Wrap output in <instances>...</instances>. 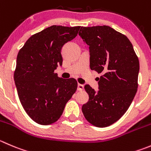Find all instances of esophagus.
Instances as JSON below:
<instances>
[{
    "instance_id": "34e87169",
    "label": "esophagus",
    "mask_w": 151,
    "mask_h": 151,
    "mask_svg": "<svg viewBox=\"0 0 151 151\" xmlns=\"http://www.w3.org/2000/svg\"><path fill=\"white\" fill-rule=\"evenodd\" d=\"M83 89H84V85H82V84L77 85V90L83 91Z\"/></svg>"
}]
</instances>
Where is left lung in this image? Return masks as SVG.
<instances>
[{
    "mask_svg": "<svg viewBox=\"0 0 151 151\" xmlns=\"http://www.w3.org/2000/svg\"><path fill=\"white\" fill-rule=\"evenodd\" d=\"M79 35L89 46L91 69L102 74L99 90L85 86L89 99L82 111L88 122L105 128L119 120L131 105L138 88L139 62L129 39L110 26L81 27Z\"/></svg>",
    "mask_w": 151,
    "mask_h": 151,
    "instance_id": "obj_1",
    "label": "left lung"
}]
</instances>
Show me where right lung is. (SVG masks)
<instances>
[{"label":"right lung","instance_id":"obj_1","mask_svg":"<svg viewBox=\"0 0 151 151\" xmlns=\"http://www.w3.org/2000/svg\"><path fill=\"white\" fill-rule=\"evenodd\" d=\"M80 28H46L30 37L17 54L14 74L17 94L26 114L37 124L58 121L77 90L75 79L60 78L55 70L63 64V46L77 36Z\"/></svg>","mask_w":151,"mask_h":151}]
</instances>
